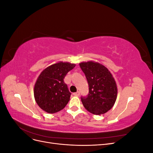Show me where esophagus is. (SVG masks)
<instances>
[{"mask_svg":"<svg viewBox=\"0 0 153 153\" xmlns=\"http://www.w3.org/2000/svg\"><path fill=\"white\" fill-rule=\"evenodd\" d=\"M73 95L75 96H80V92L79 91H77L76 92H74L73 93Z\"/></svg>","mask_w":153,"mask_h":153,"instance_id":"1","label":"esophagus"}]
</instances>
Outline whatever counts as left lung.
Listing matches in <instances>:
<instances>
[{"label": "left lung", "instance_id": "obj_1", "mask_svg": "<svg viewBox=\"0 0 153 153\" xmlns=\"http://www.w3.org/2000/svg\"><path fill=\"white\" fill-rule=\"evenodd\" d=\"M89 84V94L81 98L85 108L94 115L106 113L112 108L117 99V87L108 68L95 61L80 62Z\"/></svg>", "mask_w": 153, "mask_h": 153}]
</instances>
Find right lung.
Masks as SVG:
<instances>
[{"instance_id":"add662e5","label":"right lung","mask_w":153,"mask_h":153,"mask_svg":"<svg viewBox=\"0 0 153 153\" xmlns=\"http://www.w3.org/2000/svg\"><path fill=\"white\" fill-rule=\"evenodd\" d=\"M76 64L59 61L43 69L37 78L34 87L36 103L45 112L54 114L62 110L70 100L64 78Z\"/></svg>"}]
</instances>
